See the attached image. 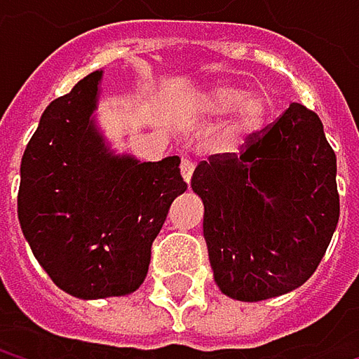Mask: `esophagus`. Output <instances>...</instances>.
<instances>
[{
	"label": "esophagus",
	"instance_id": "34e87169",
	"mask_svg": "<svg viewBox=\"0 0 359 359\" xmlns=\"http://www.w3.org/2000/svg\"><path fill=\"white\" fill-rule=\"evenodd\" d=\"M193 170H195V164H193L189 158H182V162H180V175H182L184 182H189V180H191V177H193Z\"/></svg>",
	"mask_w": 359,
	"mask_h": 359
}]
</instances>
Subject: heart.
<instances>
[{
  "label": "heart",
  "mask_w": 359,
  "mask_h": 359,
  "mask_svg": "<svg viewBox=\"0 0 359 359\" xmlns=\"http://www.w3.org/2000/svg\"><path fill=\"white\" fill-rule=\"evenodd\" d=\"M208 106L214 111L235 108L226 133L229 137L237 139L257 130L264 124L270 111V95L264 91L248 93L245 87L239 83H222L208 93Z\"/></svg>",
  "instance_id": "heart-1"
}]
</instances>
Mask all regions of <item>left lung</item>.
I'll list each match as a JSON object with an SVG mask.
<instances>
[{"mask_svg":"<svg viewBox=\"0 0 359 359\" xmlns=\"http://www.w3.org/2000/svg\"><path fill=\"white\" fill-rule=\"evenodd\" d=\"M218 289L262 302L302 287L339 222L337 156L312 109L291 104L243 154L212 156L191 179Z\"/></svg>","mask_w":359,"mask_h":359,"instance_id":"obj_1","label":"left lung"}]
</instances>
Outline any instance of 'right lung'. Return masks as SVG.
<instances>
[{"label": "right lung", "instance_id": "obj_1", "mask_svg": "<svg viewBox=\"0 0 359 359\" xmlns=\"http://www.w3.org/2000/svg\"><path fill=\"white\" fill-rule=\"evenodd\" d=\"M104 70L53 100L22 164L18 220L49 278L79 299L130 295L147 276L151 243L187 191L180 158L116 154L95 122Z\"/></svg>", "mask_w": 359, "mask_h": 359}]
</instances>
